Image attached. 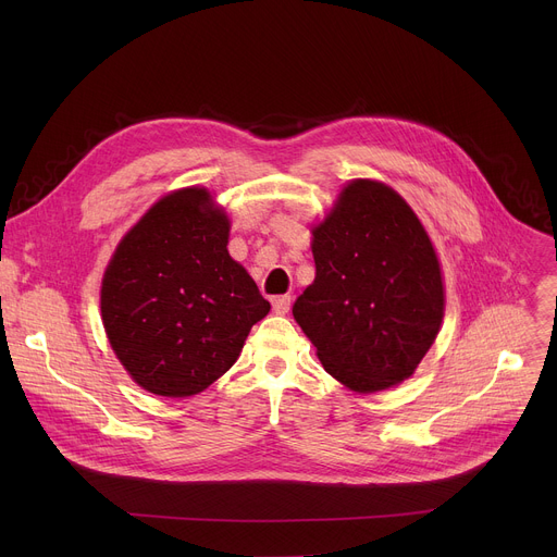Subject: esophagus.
<instances>
[{
	"label": "esophagus",
	"instance_id": "esophagus-1",
	"mask_svg": "<svg viewBox=\"0 0 557 557\" xmlns=\"http://www.w3.org/2000/svg\"><path fill=\"white\" fill-rule=\"evenodd\" d=\"M271 301H273V310H275L277 314H286L288 308H290L293 297H290V295H277V297H273Z\"/></svg>",
	"mask_w": 557,
	"mask_h": 557
}]
</instances>
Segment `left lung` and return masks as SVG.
Segmentation results:
<instances>
[{
    "instance_id": "left-lung-1",
    "label": "left lung",
    "mask_w": 557,
    "mask_h": 557,
    "mask_svg": "<svg viewBox=\"0 0 557 557\" xmlns=\"http://www.w3.org/2000/svg\"><path fill=\"white\" fill-rule=\"evenodd\" d=\"M314 282L293 317L329 374L357 392L412 376L443 322L430 237L394 189L352 181L312 228Z\"/></svg>"
}]
</instances>
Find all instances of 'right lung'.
Instances as JSON below:
<instances>
[{
    "label": "right lung",
    "instance_id": "obj_1",
    "mask_svg": "<svg viewBox=\"0 0 557 557\" xmlns=\"http://www.w3.org/2000/svg\"><path fill=\"white\" fill-rule=\"evenodd\" d=\"M226 243V215L198 187L158 200L121 240L103 275L101 314L112 350L147 392H202L271 310Z\"/></svg>",
    "mask_w": 557,
    "mask_h": 557
}]
</instances>
